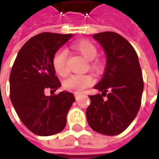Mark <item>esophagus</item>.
<instances>
[{
	"label": "esophagus",
	"mask_w": 159,
	"mask_h": 159,
	"mask_svg": "<svg viewBox=\"0 0 159 159\" xmlns=\"http://www.w3.org/2000/svg\"><path fill=\"white\" fill-rule=\"evenodd\" d=\"M75 98H77L79 97V95H78L77 93H75Z\"/></svg>",
	"instance_id": "esophagus-1"
}]
</instances>
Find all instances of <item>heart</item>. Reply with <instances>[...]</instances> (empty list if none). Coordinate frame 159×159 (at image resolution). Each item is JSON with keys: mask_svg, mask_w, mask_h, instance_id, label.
Returning a JSON list of instances; mask_svg holds the SVG:
<instances>
[{"mask_svg": "<svg viewBox=\"0 0 159 159\" xmlns=\"http://www.w3.org/2000/svg\"><path fill=\"white\" fill-rule=\"evenodd\" d=\"M73 48L77 51L80 55H82L86 61L94 60L98 55V48L97 47L88 40H82L79 42L75 43ZM52 64L56 73L61 76H65L68 74V69L66 66V53L63 50H59L55 53L52 61ZM90 66L95 71H100L102 65L98 61H93L90 63ZM94 80L87 75H73L69 76L67 79L64 80L63 86L65 89L80 93L87 86L93 84Z\"/></svg>", "mask_w": 159, "mask_h": 159, "instance_id": "b5f03b06", "label": "heart"}]
</instances>
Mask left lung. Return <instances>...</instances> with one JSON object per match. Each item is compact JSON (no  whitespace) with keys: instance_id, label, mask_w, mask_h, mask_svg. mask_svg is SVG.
<instances>
[{"instance_id":"obj_1","label":"left lung","mask_w":159,"mask_h":159,"mask_svg":"<svg viewBox=\"0 0 159 159\" xmlns=\"http://www.w3.org/2000/svg\"><path fill=\"white\" fill-rule=\"evenodd\" d=\"M93 39L105 51L106 68L102 79L94 86L101 94L89 97L91 103L85 111L86 119L95 132L117 135L133 122L140 109L142 71L134 48L120 35L102 32Z\"/></svg>"}]
</instances>
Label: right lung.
Masks as SVG:
<instances>
[{
  "mask_svg": "<svg viewBox=\"0 0 159 159\" xmlns=\"http://www.w3.org/2000/svg\"><path fill=\"white\" fill-rule=\"evenodd\" d=\"M73 34L41 33L31 38L19 50L10 75V98L25 126L39 136L61 132L75 98L73 93L55 92L61 83L55 75L53 57Z\"/></svg>",
  "mask_w": 159,
  "mask_h": 159,
  "instance_id": "obj_1",
  "label": "right lung"
}]
</instances>
